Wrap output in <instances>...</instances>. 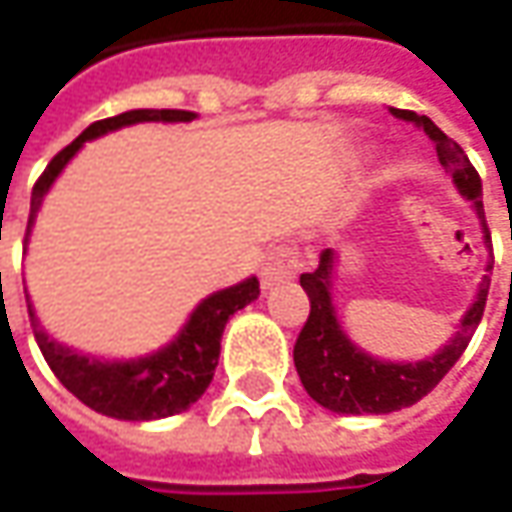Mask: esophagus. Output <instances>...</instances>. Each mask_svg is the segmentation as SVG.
Masks as SVG:
<instances>
[{
	"mask_svg": "<svg viewBox=\"0 0 512 512\" xmlns=\"http://www.w3.org/2000/svg\"><path fill=\"white\" fill-rule=\"evenodd\" d=\"M302 270V253L296 245H276L262 262V285L273 287L293 279Z\"/></svg>",
	"mask_w": 512,
	"mask_h": 512,
	"instance_id": "esophagus-1",
	"label": "esophagus"
}]
</instances>
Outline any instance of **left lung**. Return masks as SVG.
I'll return each instance as SVG.
<instances>
[{"label":"left lung","mask_w":512,"mask_h":512,"mask_svg":"<svg viewBox=\"0 0 512 512\" xmlns=\"http://www.w3.org/2000/svg\"><path fill=\"white\" fill-rule=\"evenodd\" d=\"M399 119L422 125L424 133L436 142V153L444 170L453 176V185L459 193L467 196L476 213L482 219L484 239L490 242V227L484 219L482 205V179L479 170L470 165L462 145H456L450 136H444L427 116H416L413 110L393 108ZM493 247V245H490ZM487 270H493V262H487ZM330 273H333V250H322L319 267L313 273H302V287L310 299V316L293 347V362L299 370V379L310 393V399L333 410V413H393L410 407L424 399L436 384L447 376V370L462 359L467 342L473 339L476 327L482 322L484 305H487V290H490V276H484L476 305L467 310L462 319V330L456 339L444 344L433 359L410 364H393L370 359L359 347H353L350 339L333 316V302H330Z\"/></svg>","instance_id":"1"}]
</instances>
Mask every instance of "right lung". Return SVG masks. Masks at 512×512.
<instances>
[{
  "mask_svg": "<svg viewBox=\"0 0 512 512\" xmlns=\"http://www.w3.org/2000/svg\"><path fill=\"white\" fill-rule=\"evenodd\" d=\"M190 119H196L193 110H128V113L93 122L79 139H73L68 148L59 150L48 162L45 173L36 179L33 193H30L28 233L36 219V210L42 205V196L73 159V153L88 139H96L108 130L125 128L133 122H190ZM28 233H25V242H28ZM256 296H259L256 276L242 285L207 296L187 319L185 330L168 347L156 350L153 356L130 359V362H99L90 356H79L76 350L50 339L36 322L30 305L28 316L45 362L79 402H85L90 410L102 416L125 419V422H150V419H165V416L182 413L205 393L213 379V370L219 364V342H222L227 319L236 310L250 305Z\"/></svg>",
  "mask_w": 512,
  "mask_h": 512,
  "instance_id": "1",
  "label": "right lung"
}]
</instances>
